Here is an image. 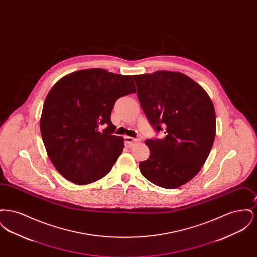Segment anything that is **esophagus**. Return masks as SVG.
<instances>
[{
	"label": "esophagus",
	"instance_id": "1",
	"mask_svg": "<svg viewBox=\"0 0 257 257\" xmlns=\"http://www.w3.org/2000/svg\"><path fill=\"white\" fill-rule=\"evenodd\" d=\"M124 143H125V145H126V147H134L136 144H138V143H140V140L139 139H134V138H132V137H124Z\"/></svg>",
	"mask_w": 257,
	"mask_h": 257
}]
</instances>
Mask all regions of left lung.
<instances>
[{
    "mask_svg": "<svg viewBox=\"0 0 257 257\" xmlns=\"http://www.w3.org/2000/svg\"><path fill=\"white\" fill-rule=\"evenodd\" d=\"M141 107L163 139H147L150 155L140 163L151 183L175 189L204 165L216 135V115L206 91L185 74L156 71L134 75Z\"/></svg>",
    "mask_w": 257,
    "mask_h": 257,
    "instance_id": "left-lung-1",
    "label": "left lung"
}]
</instances>
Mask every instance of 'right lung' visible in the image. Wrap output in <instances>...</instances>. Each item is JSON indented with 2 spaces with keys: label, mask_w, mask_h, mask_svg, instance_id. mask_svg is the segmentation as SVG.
Listing matches in <instances>:
<instances>
[{
  "label": "right lung",
  "mask_w": 257,
  "mask_h": 257,
  "mask_svg": "<svg viewBox=\"0 0 257 257\" xmlns=\"http://www.w3.org/2000/svg\"><path fill=\"white\" fill-rule=\"evenodd\" d=\"M135 92L132 76L101 68L69 74L51 88L40 131L51 162L64 178L85 185L110 172L124 147L122 137L112 135L110 112L118 98Z\"/></svg>",
  "instance_id": "1"
}]
</instances>
